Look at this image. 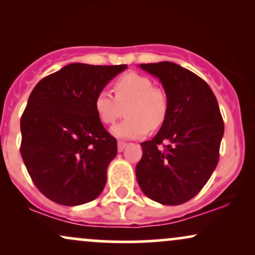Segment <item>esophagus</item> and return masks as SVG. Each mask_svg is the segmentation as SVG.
<instances>
[{
	"instance_id": "esophagus-1",
	"label": "esophagus",
	"mask_w": 255,
	"mask_h": 255,
	"mask_svg": "<svg viewBox=\"0 0 255 255\" xmlns=\"http://www.w3.org/2000/svg\"><path fill=\"white\" fill-rule=\"evenodd\" d=\"M126 146H127V144H126V142H124V141H119L118 142V150H119V152H122L126 148Z\"/></svg>"
}]
</instances>
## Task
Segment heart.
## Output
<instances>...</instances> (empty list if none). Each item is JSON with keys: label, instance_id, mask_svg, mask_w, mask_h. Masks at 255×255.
<instances>
[{"label": "heart", "instance_id": "heart-1", "mask_svg": "<svg viewBox=\"0 0 255 255\" xmlns=\"http://www.w3.org/2000/svg\"><path fill=\"white\" fill-rule=\"evenodd\" d=\"M115 97L107 90L99 91L95 98V110L98 119L111 125L124 115L125 121L111 128V133L120 139H136L156 129L164 122L168 114L165 93L146 75L128 72L114 84Z\"/></svg>", "mask_w": 255, "mask_h": 255}]
</instances>
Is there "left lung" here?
<instances>
[{"label":"left lung","mask_w":255,"mask_h":255,"mask_svg":"<svg viewBox=\"0 0 255 255\" xmlns=\"http://www.w3.org/2000/svg\"><path fill=\"white\" fill-rule=\"evenodd\" d=\"M140 68L162 83L168 114L156 136L140 144L136 181L151 200L183 204L201 191L217 166L224 134L217 99L203 79L176 63H142ZM164 141L168 145L159 150Z\"/></svg>","instance_id":"left-lung-1"}]
</instances>
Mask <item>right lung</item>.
<instances>
[{
  "label": "right lung",
  "instance_id": "obj_1",
  "mask_svg": "<svg viewBox=\"0 0 255 255\" xmlns=\"http://www.w3.org/2000/svg\"><path fill=\"white\" fill-rule=\"evenodd\" d=\"M127 68L71 63L36 85L21 116V152L46 198L64 206L95 200L107 183L118 142L95 110V98Z\"/></svg>",
  "mask_w": 255,
  "mask_h": 255
}]
</instances>
